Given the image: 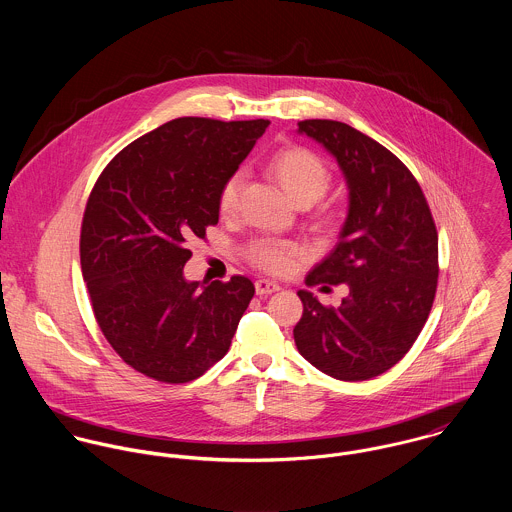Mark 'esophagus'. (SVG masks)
Listing matches in <instances>:
<instances>
[{
  "instance_id": "1",
  "label": "esophagus",
  "mask_w": 512,
  "mask_h": 512,
  "mask_svg": "<svg viewBox=\"0 0 512 512\" xmlns=\"http://www.w3.org/2000/svg\"><path fill=\"white\" fill-rule=\"evenodd\" d=\"M256 293L258 295H270V293L280 292V286L270 280H256Z\"/></svg>"
}]
</instances>
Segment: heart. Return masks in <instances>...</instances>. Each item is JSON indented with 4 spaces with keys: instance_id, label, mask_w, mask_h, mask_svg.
Returning <instances> with one entry per match:
<instances>
[{
    "instance_id": "heart-1",
    "label": "heart",
    "mask_w": 512,
    "mask_h": 512,
    "mask_svg": "<svg viewBox=\"0 0 512 512\" xmlns=\"http://www.w3.org/2000/svg\"><path fill=\"white\" fill-rule=\"evenodd\" d=\"M268 171L284 187V191L288 193L293 203L299 207H309L315 201H319L331 185L329 167L323 163L321 157H317L313 151L303 147H288L278 151L270 159ZM242 185H244L242 171L232 173L224 181L219 195L220 215L232 217L236 213ZM246 254H248V260L258 268L272 274H284L292 268L293 260L301 254V250L290 242L260 238L248 246Z\"/></svg>"
}]
</instances>
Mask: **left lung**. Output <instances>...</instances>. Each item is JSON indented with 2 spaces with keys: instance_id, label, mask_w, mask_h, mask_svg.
<instances>
[{
  "instance_id": "obj_1",
  "label": "left lung",
  "mask_w": 512,
  "mask_h": 512,
  "mask_svg": "<svg viewBox=\"0 0 512 512\" xmlns=\"http://www.w3.org/2000/svg\"><path fill=\"white\" fill-rule=\"evenodd\" d=\"M297 126L337 159L349 189L339 242L305 284H347L349 295L335 309L299 290L303 315L293 339L321 372L368 380L396 365L428 321L438 288L436 224L418 181L392 151L343 122Z\"/></svg>"
}]
</instances>
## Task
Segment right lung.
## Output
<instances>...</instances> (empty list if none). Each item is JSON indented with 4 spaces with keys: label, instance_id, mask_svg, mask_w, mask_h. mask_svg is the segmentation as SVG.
Here are the masks:
<instances>
[{
    "label": "right lung",
    "instance_id": "1",
    "mask_svg": "<svg viewBox=\"0 0 512 512\" xmlns=\"http://www.w3.org/2000/svg\"><path fill=\"white\" fill-rule=\"evenodd\" d=\"M268 124L171 120L124 147L88 197L80 266L94 317L122 361L149 378L195 380L232 343L254 284L185 280V242L219 222L220 189Z\"/></svg>",
    "mask_w": 512,
    "mask_h": 512
}]
</instances>
